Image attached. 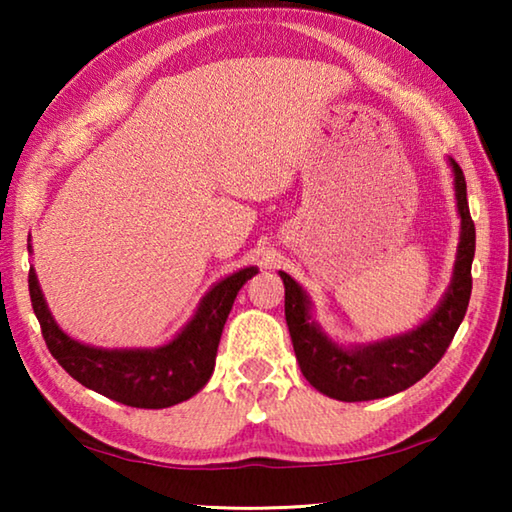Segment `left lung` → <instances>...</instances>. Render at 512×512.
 I'll list each match as a JSON object with an SVG mask.
<instances>
[{
	"label": "left lung",
	"instance_id": "1",
	"mask_svg": "<svg viewBox=\"0 0 512 512\" xmlns=\"http://www.w3.org/2000/svg\"><path fill=\"white\" fill-rule=\"evenodd\" d=\"M449 162L454 169L458 214H461V244H458L452 287L433 316L418 329L366 348L343 350L327 341V336L311 323L309 300L296 280L280 273L284 282V316H287L296 359L302 375L323 395L341 402H366L404 391L443 359L458 325L463 323L472 293L476 230L467 205L463 169L454 160Z\"/></svg>",
	"mask_w": 512,
	"mask_h": 512
}]
</instances>
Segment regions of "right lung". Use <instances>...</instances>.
I'll return each mask as SVG.
<instances>
[{"instance_id": "right-lung-1", "label": "right lung", "mask_w": 512, "mask_h": 512, "mask_svg": "<svg viewBox=\"0 0 512 512\" xmlns=\"http://www.w3.org/2000/svg\"><path fill=\"white\" fill-rule=\"evenodd\" d=\"M255 273V268H244L221 280L203 298L192 323L158 350H99L69 339L51 318L33 268L29 296L51 357L79 384L135 409H167L189 400L207 384L225 318L239 289Z\"/></svg>"}]
</instances>
